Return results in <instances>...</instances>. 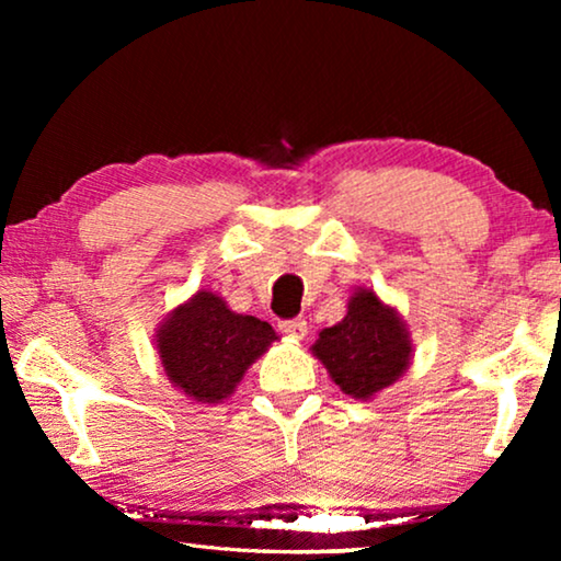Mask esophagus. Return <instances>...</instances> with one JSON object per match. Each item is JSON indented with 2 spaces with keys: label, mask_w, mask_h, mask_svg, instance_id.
<instances>
[{
  "label": "esophagus",
  "mask_w": 561,
  "mask_h": 561,
  "mask_svg": "<svg viewBox=\"0 0 561 561\" xmlns=\"http://www.w3.org/2000/svg\"><path fill=\"white\" fill-rule=\"evenodd\" d=\"M280 332L294 336V340H304L306 332H309V324L304 319H288L280 324Z\"/></svg>",
  "instance_id": "esophagus-1"
}]
</instances>
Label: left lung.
I'll use <instances>...</instances> for the list:
<instances>
[{"mask_svg":"<svg viewBox=\"0 0 561 561\" xmlns=\"http://www.w3.org/2000/svg\"><path fill=\"white\" fill-rule=\"evenodd\" d=\"M311 352L342 393L367 401L409 370L413 347L393 306L382 304L370 288H357L344 319L321 329Z\"/></svg>","mask_w":561,"mask_h":561,"instance_id":"obj_1","label":"left lung"}]
</instances>
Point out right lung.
Returning <instances> with one entry per match:
<instances>
[{"label":"right lung","mask_w":561,"mask_h":561,"mask_svg":"<svg viewBox=\"0 0 561 561\" xmlns=\"http://www.w3.org/2000/svg\"><path fill=\"white\" fill-rule=\"evenodd\" d=\"M278 340L257 317L234 313L211 290H198L160 324V365L181 393L196 403H221L248 367Z\"/></svg>","instance_id":"right-lung-1"}]
</instances>
